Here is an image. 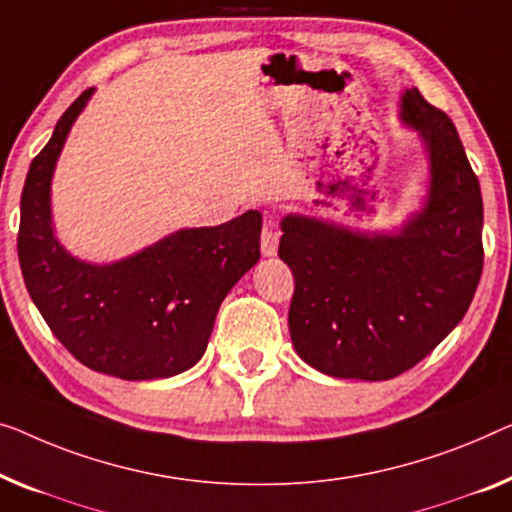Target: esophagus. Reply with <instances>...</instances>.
I'll return each instance as SVG.
<instances>
[{
  "mask_svg": "<svg viewBox=\"0 0 512 512\" xmlns=\"http://www.w3.org/2000/svg\"><path fill=\"white\" fill-rule=\"evenodd\" d=\"M278 243H280V232L276 230V225H273L271 220H266L264 230H262V241H259V246H262V255L264 257L276 255Z\"/></svg>",
  "mask_w": 512,
  "mask_h": 512,
  "instance_id": "34e87169",
  "label": "esophagus"
}]
</instances>
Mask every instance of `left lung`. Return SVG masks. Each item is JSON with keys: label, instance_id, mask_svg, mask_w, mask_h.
<instances>
[{"label": "left lung", "instance_id": "obj_1", "mask_svg": "<svg viewBox=\"0 0 512 512\" xmlns=\"http://www.w3.org/2000/svg\"><path fill=\"white\" fill-rule=\"evenodd\" d=\"M398 117L421 137L423 207L393 232L287 213L278 255L294 273L289 335L305 363L338 379L402 375L451 333L483 273V197L453 121L404 89Z\"/></svg>", "mask_w": 512, "mask_h": 512}]
</instances>
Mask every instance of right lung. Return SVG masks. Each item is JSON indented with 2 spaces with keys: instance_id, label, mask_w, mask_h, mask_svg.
Masks as SVG:
<instances>
[{
  "instance_id": "add662e5",
  "label": "right lung",
  "mask_w": 512,
  "mask_h": 512,
  "mask_svg": "<svg viewBox=\"0 0 512 512\" xmlns=\"http://www.w3.org/2000/svg\"><path fill=\"white\" fill-rule=\"evenodd\" d=\"M94 89L75 98L29 165L20 197L18 257L34 305L87 368L126 381L167 379L207 352L220 303L259 259L262 213L216 227H183L110 264L61 246L52 223V174Z\"/></svg>"
}]
</instances>
